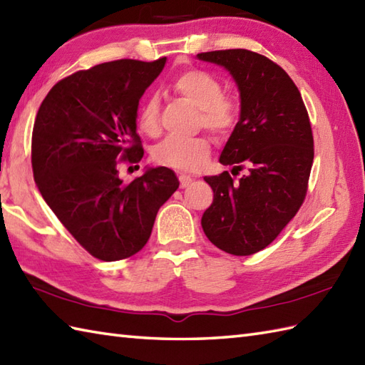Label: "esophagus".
Instances as JSON below:
<instances>
[{
  "mask_svg": "<svg viewBox=\"0 0 365 365\" xmlns=\"http://www.w3.org/2000/svg\"><path fill=\"white\" fill-rule=\"evenodd\" d=\"M178 180H180V187H182V188H187L188 185L192 182V178H191V175L180 174V175H178Z\"/></svg>",
  "mask_w": 365,
  "mask_h": 365,
  "instance_id": "esophagus-1",
  "label": "esophagus"
}]
</instances>
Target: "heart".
Wrapping results in <instances>:
<instances>
[{
	"mask_svg": "<svg viewBox=\"0 0 365 365\" xmlns=\"http://www.w3.org/2000/svg\"><path fill=\"white\" fill-rule=\"evenodd\" d=\"M170 88L199 108L197 123L200 127L208 128L218 136H226L235 127L238 103L235 97L222 94V84L215 75L200 68H188L174 76ZM136 122L138 128L147 136L160 133V100L157 96L150 94L143 100ZM210 153L212 143L205 135L192 138L169 136L155 147L152 157L161 166L195 173L207 165Z\"/></svg>",
	"mask_w": 365,
	"mask_h": 365,
	"instance_id": "obj_1",
	"label": "heart"
}]
</instances>
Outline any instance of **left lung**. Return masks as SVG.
Wrapping results in <instances>:
<instances>
[{
  "label": "left lung",
  "mask_w": 365,
  "mask_h": 365,
  "mask_svg": "<svg viewBox=\"0 0 365 365\" xmlns=\"http://www.w3.org/2000/svg\"><path fill=\"white\" fill-rule=\"evenodd\" d=\"M221 66L240 92V119L220 163L247 169L235 182L227 170L204 177L213 202L202 215L207 238L221 251L251 255L262 251L290 222L307 192L314 136L298 88L282 67L250 50L199 53Z\"/></svg>",
  "instance_id": "1"
}]
</instances>
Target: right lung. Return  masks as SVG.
<instances>
[{"mask_svg": "<svg viewBox=\"0 0 365 365\" xmlns=\"http://www.w3.org/2000/svg\"><path fill=\"white\" fill-rule=\"evenodd\" d=\"M153 63L119 59L54 84L38 108L31 143L34 180L64 227L91 255L131 257L149 240L160 207L178 188L173 169L119 178V160L141 161L138 105L161 73Z\"/></svg>", "mask_w": 365, "mask_h": 365, "instance_id": "obj_1", "label": "right lung"}]
</instances>
